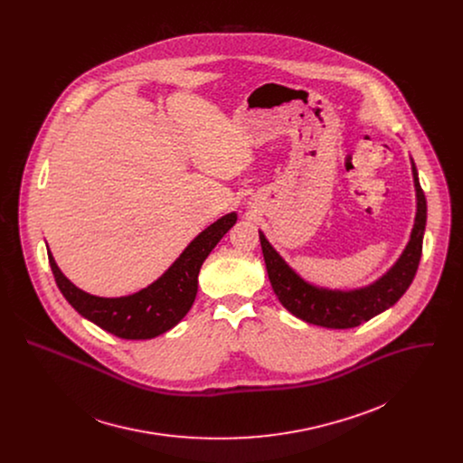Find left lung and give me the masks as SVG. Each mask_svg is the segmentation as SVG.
I'll use <instances>...</instances> for the list:
<instances>
[{"label": "left lung", "mask_w": 463, "mask_h": 463, "mask_svg": "<svg viewBox=\"0 0 463 463\" xmlns=\"http://www.w3.org/2000/svg\"><path fill=\"white\" fill-rule=\"evenodd\" d=\"M417 191V215L410 242L396 265L376 283L360 290H326L301 279L267 242L260 233L267 274L279 303L296 317L333 330L360 326L374 316L385 312L406 292L415 278L422 255V237L426 228V198L419 184L415 164H411Z\"/></svg>", "instance_id": "8db88e82"}]
</instances>
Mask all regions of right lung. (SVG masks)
<instances>
[{
	"mask_svg": "<svg viewBox=\"0 0 463 463\" xmlns=\"http://www.w3.org/2000/svg\"><path fill=\"white\" fill-rule=\"evenodd\" d=\"M235 221L237 213L232 212L210 224L155 283L125 298L90 296L67 279L50 251L48 260L61 292L80 316L119 338H153L187 316L196 299L201 265Z\"/></svg>",
	"mask_w": 463,
	"mask_h": 463,
	"instance_id": "add662e5",
	"label": "right lung"
}]
</instances>
